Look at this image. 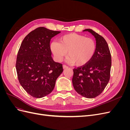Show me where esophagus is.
I'll return each instance as SVG.
<instances>
[{"label": "esophagus", "instance_id": "esophagus-1", "mask_svg": "<svg viewBox=\"0 0 130 130\" xmlns=\"http://www.w3.org/2000/svg\"><path fill=\"white\" fill-rule=\"evenodd\" d=\"M68 68V66H66V65H63V68L64 69H67V68Z\"/></svg>", "mask_w": 130, "mask_h": 130}]
</instances>
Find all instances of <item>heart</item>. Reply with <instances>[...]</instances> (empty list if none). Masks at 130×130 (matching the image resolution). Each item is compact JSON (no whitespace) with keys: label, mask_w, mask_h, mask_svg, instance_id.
<instances>
[{"label":"heart","mask_w":130,"mask_h":130,"mask_svg":"<svg viewBox=\"0 0 130 130\" xmlns=\"http://www.w3.org/2000/svg\"><path fill=\"white\" fill-rule=\"evenodd\" d=\"M50 48L57 61H61L67 54L68 62L82 66L91 60L95 52L96 45L92 38L70 34L61 37L59 42H53Z\"/></svg>","instance_id":"obj_1"}]
</instances>
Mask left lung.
Here are the masks:
<instances>
[{"mask_svg":"<svg viewBox=\"0 0 130 130\" xmlns=\"http://www.w3.org/2000/svg\"><path fill=\"white\" fill-rule=\"evenodd\" d=\"M84 31H88L95 38V52L87 64L73 69L72 82L77 93L92 99L100 95L108 83L111 55L107 43L103 37L92 29H85Z\"/></svg>","mask_w":130,"mask_h":130,"instance_id":"8db88e82","label":"left lung"}]
</instances>
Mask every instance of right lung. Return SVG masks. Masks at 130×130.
Returning a JSON list of instances; mask_svg holds the SVG:
<instances>
[{
	"label": "right lung",
	"mask_w": 130,
	"mask_h": 130,
	"mask_svg": "<svg viewBox=\"0 0 130 130\" xmlns=\"http://www.w3.org/2000/svg\"><path fill=\"white\" fill-rule=\"evenodd\" d=\"M60 31L40 27L23 40L15 63L19 83L29 95L41 98L52 92L63 71L61 63L52 57L50 42Z\"/></svg>",
	"instance_id": "1"
}]
</instances>
